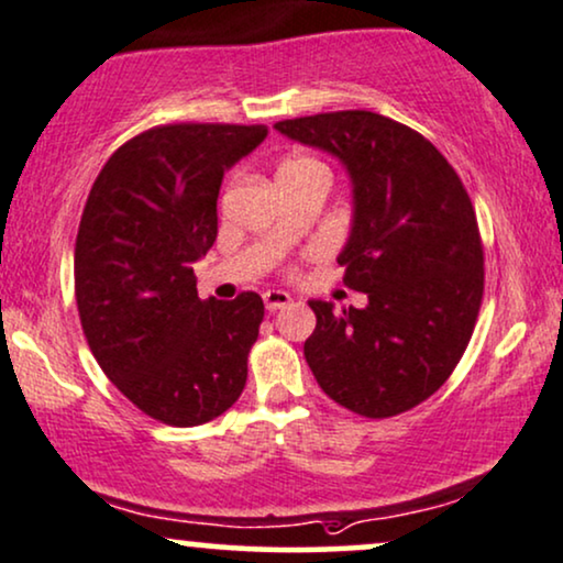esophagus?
<instances>
[{
  "label": "esophagus",
  "mask_w": 563,
  "mask_h": 563,
  "mask_svg": "<svg viewBox=\"0 0 563 563\" xmlns=\"http://www.w3.org/2000/svg\"><path fill=\"white\" fill-rule=\"evenodd\" d=\"M263 302H266V310L276 313V310L287 308V305L292 302V297H289L287 292H282V289H268V292H263Z\"/></svg>",
  "instance_id": "esophagus-1"
}]
</instances>
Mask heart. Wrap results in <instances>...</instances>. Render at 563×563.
<instances>
[{"label": "heart", "mask_w": 563, "mask_h": 563, "mask_svg": "<svg viewBox=\"0 0 563 563\" xmlns=\"http://www.w3.org/2000/svg\"><path fill=\"white\" fill-rule=\"evenodd\" d=\"M302 169H325V166H323L321 162H318V158L297 156V158H289V162L282 164L279 177H282V175H289V172H302Z\"/></svg>", "instance_id": "obj_1"}]
</instances>
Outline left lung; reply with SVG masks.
<instances>
[{"label":"left lung","instance_id":"1","mask_svg":"<svg viewBox=\"0 0 563 563\" xmlns=\"http://www.w3.org/2000/svg\"><path fill=\"white\" fill-rule=\"evenodd\" d=\"M339 156L355 224L339 263L367 308L313 300L305 360L336 405L371 420L418 407L454 373L481 313L485 268L473 200L439 148L384 114L350 109L276 122Z\"/></svg>","mask_w":563,"mask_h":563}]
</instances>
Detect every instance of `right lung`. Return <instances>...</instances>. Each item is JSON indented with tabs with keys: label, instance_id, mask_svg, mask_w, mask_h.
Listing matches in <instances>:
<instances>
[{
	"label": "right lung",
	"instance_id": "1",
	"mask_svg": "<svg viewBox=\"0 0 563 563\" xmlns=\"http://www.w3.org/2000/svg\"><path fill=\"white\" fill-rule=\"evenodd\" d=\"M266 124L177 122L109 156L75 240V300L96 363L143 415L192 428L240 399L263 300L203 302L192 263L217 242L221 177Z\"/></svg>",
	"mask_w": 563,
	"mask_h": 563
}]
</instances>
